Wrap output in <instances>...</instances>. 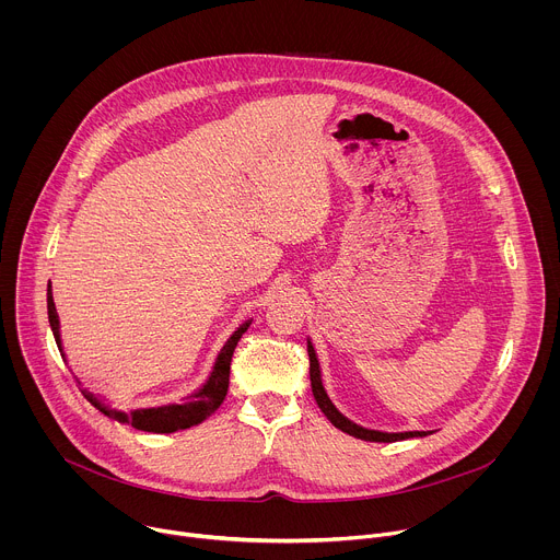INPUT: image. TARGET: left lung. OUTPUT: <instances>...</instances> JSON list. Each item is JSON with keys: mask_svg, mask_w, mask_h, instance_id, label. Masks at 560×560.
I'll list each match as a JSON object with an SVG mask.
<instances>
[{"mask_svg": "<svg viewBox=\"0 0 560 560\" xmlns=\"http://www.w3.org/2000/svg\"><path fill=\"white\" fill-rule=\"evenodd\" d=\"M307 357H310V383H312V394L316 406L322 408V412L328 417V421L339 428L341 432L361 439V441H372V443H394V441H406V439H415V436H428L432 432H378V430H368L363 425H357L354 421H350L348 417H343L335 404L330 401V396L324 387V378H322V365H318L316 352L312 341L307 339Z\"/></svg>", "mask_w": 560, "mask_h": 560, "instance_id": "1", "label": "left lung"}]
</instances>
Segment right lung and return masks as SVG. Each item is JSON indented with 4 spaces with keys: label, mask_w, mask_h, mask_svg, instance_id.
Listing matches in <instances>:
<instances>
[{
    "label": "right lung",
    "mask_w": 560,
    "mask_h": 560,
    "mask_svg": "<svg viewBox=\"0 0 560 560\" xmlns=\"http://www.w3.org/2000/svg\"><path fill=\"white\" fill-rule=\"evenodd\" d=\"M48 322H50V330H52V337L57 341V348H59L61 357L66 359L63 346H61V332H59V316H57V310H55L50 285H48ZM250 324H253V318H248V322H244L230 335L225 346L219 350V354L214 359V365H212V372L208 374L206 383L201 387H197L184 404H168V406H159V408H139V410L121 412V410H115L113 406H108L106 401H102V398L95 396L93 392H89L84 387H82V392H84L89 401L100 412H104L108 419H113L117 423H124V425H132L135 430H141V432L171 434V432H177V430H188L192 425H199L208 417H212V412L223 404L225 392H228V381H230L232 352H234L238 339H242V335L250 328ZM77 383H79V378H77Z\"/></svg>",
    "instance_id": "right-lung-1"
}]
</instances>
